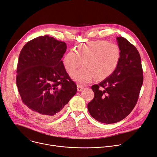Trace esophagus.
Wrapping results in <instances>:
<instances>
[{"mask_svg": "<svg viewBox=\"0 0 157 157\" xmlns=\"http://www.w3.org/2000/svg\"><path fill=\"white\" fill-rule=\"evenodd\" d=\"M84 89V86H81L80 85H78V91L80 92L82 91Z\"/></svg>", "mask_w": 157, "mask_h": 157, "instance_id": "34e87169", "label": "esophagus"}]
</instances>
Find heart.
Listing matches in <instances>:
<instances>
[{
  "label": "heart",
  "mask_w": 157,
  "mask_h": 157,
  "mask_svg": "<svg viewBox=\"0 0 157 157\" xmlns=\"http://www.w3.org/2000/svg\"><path fill=\"white\" fill-rule=\"evenodd\" d=\"M121 49L116 43L106 40L91 41L79 44L76 50L71 49L63 58V65L69 72L75 71L83 63V67L71 74L80 85H85L96 78L102 80L110 76L118 67Z\"/></svg>",
  "instance_id": "heart-1"
}]
</instances>
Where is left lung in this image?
Masks as SVG:
<instances>
[{
    "label": "left lung",
    "instance_id": "obj_1",
    "mask_svg": "<svg viewBox=\"0 0 157 157\" xmlns=\"http://www.w3.org/2000/svg\"><path fill=\"white\" fill-rule=\"evenodd\" d=\"M117 39L121 49L118 67L110 76L92 86L95 95L87 105L94 119L108 124L122 120L133 110L143 83L137 49L125 38Z\"/></svg>",
    "mask_w": 157,
    "mask_h": 157
}]
</instances>
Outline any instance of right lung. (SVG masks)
Returning a JSON list of instances; mask_svg holds the SVG:
<instances>
[{"instance_id":"1","label":"right lung","mask_w":157,"mask_h":157,"mask_svg":"<svg viewBox=\"0 0 157 157\" xmlns=\"http://www.w3.org/2000/svg\"><path fill=\"white\" fill-rule=\"evenodd\" d=\"M65 42L48 36L32 39L20 53L16 85L23 104L43 120L57 117L77 92L61 60Z\"/></svg>"}]
</instances>
